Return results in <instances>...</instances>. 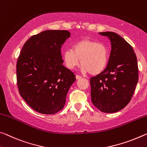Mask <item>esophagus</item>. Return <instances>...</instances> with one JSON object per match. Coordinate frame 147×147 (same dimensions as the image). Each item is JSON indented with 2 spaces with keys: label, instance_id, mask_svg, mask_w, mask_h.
I'll list each match as a JSON object with an SVG mask.
<instances>
[{
  "label": "esophagus",
  "instance_id": "34e87169",
  "mask_svg": "<svg viewBox=\"0 0 147 147\" xmlns=\"http://www.w3.org/2000/svg\"><path fill=\"white\" fill-rule=\"evenodd\" d=\"M81 78H82V76H79V75H77V74H76V78L77 79V80H78V79Z\"/></svg>",
  "mask_w": 147,
  "mask_h": 147
}]
</instances>
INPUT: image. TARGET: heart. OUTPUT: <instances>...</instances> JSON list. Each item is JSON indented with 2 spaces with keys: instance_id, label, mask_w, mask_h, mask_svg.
<instances>
[{
  "instance_id": "b5f03b06",
  "label": "heart",
  "mask_w": 147,
  "mask_h": 147,
  "mask_svg": "<svg viewBox=\"0 0 147 147\" xmlns=\"http://www.w3.org/2000/svg\"><path fill=\"white\" fill-rule=\"evenodd\" d=\"M64 64L69 69L78 66L80 61L83 73L97 75L106 68L109 53L106 46L98 42L85 38L74 44L73 50H65L63 53Z\"/></svg>"
}]
</instances>
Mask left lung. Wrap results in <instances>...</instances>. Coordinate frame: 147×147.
<instances>
[{
	"mask_svg": "<svg viewBox=\"0 0 147 147\" xmlns=\"http://www.w3.org/2000/svg\"><path fill=\"white\" fill-rule=\"evenodd\" d=\"M111 40V51L106 69L90 78L94 106L105 113L118 112L127 105L138 82V65L131 45L113 32H99Z\"/></svg>",
	"mask_w": 147,
	"mask_h": 147,
	"instance_id": "1",
	"label": "left lung"
}]
</instances>
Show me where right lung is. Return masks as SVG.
Instances as JSON below:
<instances>
[{
	"label": "right lung",
	"instance_id": "obj_1",
	"mask_svg": "<svg viewBox=\"0 0 147 147\" xmlns=\"http://www.w3.org/2000/svg\"><path fill=\"white\" fill-rule=\"evenodd\" d=\"M71 36L65 30H48L32 36L24 44L16 65L19 92L38 113L61 111L76 76L63 65L61 46Z\"/></svg>",
	"mask_w": 147,
	"mask_h": 147
}]
</instances>
